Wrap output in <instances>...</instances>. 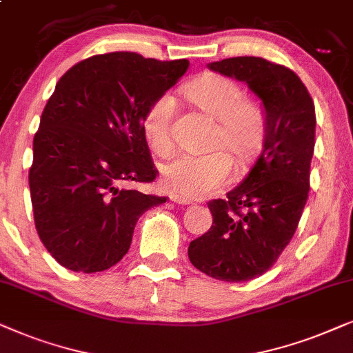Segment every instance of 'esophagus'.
Segmentation results:
<instances>
[{
  "mask_svg": "<svg viewBox=\"0 0 353 353\" xmlns=\"http://www.w3.org/2000/svg\"><path fill=\"white\" fill-rule=\"evenodd\" d=\"M171 200L174 201V203H177V205H190L189 200L181 199V196H177V195H171Z\"/></svg>",
  "mask_w": 353,
  "mask_h": 353,
  "instance_id": "1",
  "label": "esophagus"
}]
</instances>
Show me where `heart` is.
I'll return each instance as SVG.
<instances>
[{"mask_svg":"<svg viewBox=\"0 0 353 353\" xmlns=\"http://www.w3.org/2000/svg\"><path fill=\"white\" fill-rule=\"evenodd\" d=\"M184 93L196 108L216 121L208 154H179L163 164L161 184L182 199H203L231 179L232 161L247 164L261 148L266 134L265 110L243 98L242 88L219 74H201L184 87ZM174 98L163 93L150 103L142 117V130L157 153L172 148Z\"/></svg>","mask_w":353,"mask_h":353,"instance_id":"obj_1","label":"heart"}]
</instances>
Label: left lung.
Instances as JSON below:
<instances>
[{
    "label": "left lung",
    "instance_id": "left-lung-1",
    "mask_svg": "<svg viewBox=\"0 0 353 353\" xmlns=\"http://www.w3.org/2000/svg\"><path fill=\"white\" fill-rule=\"evenodd\" d=\"M208 68L260 98L266 134L241 184L208 203L213 225L190 242L189 260L210 278L243 283L270 270L294 237L308 199L316 116L307 87L285 65L239 56Z\"/></svg>",
    "mask_w": 353,
    "mask_h": 353
}]
</instances>
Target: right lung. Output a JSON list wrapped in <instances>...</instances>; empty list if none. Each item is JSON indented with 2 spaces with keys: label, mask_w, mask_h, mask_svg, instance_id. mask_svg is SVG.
Masks as SVG:
<instances>
[{
  "label": "right lung",
  "mask_w": 353,
  "mask_h": 353,
  "mask_svg": "<svg viewBox=\"0 0 353 353\" xmlns=\"http://www.w3.org/2000/svg\"><path fill=\"white\" fill-rule=\"evenodd\" d=\"M187 69V59L116 51L81 61L56 83L34 137L29 185L37 232L59 265L114 266L140 216L166 201L125 184L157 177L142 117Z\"/></svg>",
  "instance_id": "right-lung-1"
}]
</instances>
